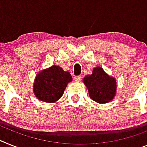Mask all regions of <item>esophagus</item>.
<instances>
[{
	"label": "esophagus",
	"instance_id": "obj_1",
	"mask_svg": "<svg viewBox=\"0 0 147 147\" xmlns=\"http://www.w3.org/2000/svg\"><path fill=\"white\" fill-rule=\"evenodd\" d=\"M75 80L76 81H80L81 80V76H77L75 77Z\"/></svg>",
	"mask_w": 147,
	"mask_h": 147
}]
</instances>
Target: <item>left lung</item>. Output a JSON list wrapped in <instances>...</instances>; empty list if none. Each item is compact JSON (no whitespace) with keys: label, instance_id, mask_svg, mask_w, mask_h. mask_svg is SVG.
Masks as SVG:
<instances>
[{"label":"left lung","instance_id":"1","mask_svg":"<svg viewBox=\"0 0 147 147\" xmlns=\"http://www.w3.org/2000/svg\"><path fill=\"white\" fill-rule=\"evenodd\" d=\"M90 98L98 103H107L114 97L117 90L115 78L108 76L101 67L93 69L91 75L84 78Z\"/></svg>","mask_w":147,"mask_h":147}]
</instances>
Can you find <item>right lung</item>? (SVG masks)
<instances>
[{
    "instance_id": "1",
    "label": "right lung",
    "mask_w": 147,
    "mask_h": 147,
    "mask_svg": "<svg viewBox=\"0 0 147 147\" xmlns=\"http://www.w3.org/2000/svg\"><path fill=\"white\" fill-rule=\"evenodd\" d=\"M72 78L69 71L58 66H53L39 72L36 77L34 90L39 100L55 102L63 94L67 84Z\"/></svg>"
}]
</instances>
